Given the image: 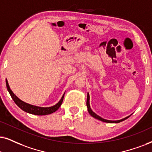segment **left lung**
Instances as JSON below:
<instances>
[{
    "instance_id": "obj_1",
    "label": "left lung",
    "mask_w": 152,
    "mask_h": 152,
    "mask_svg": "<svg viewBox=\"0 0 152 152\" xmlns=\"http://www.w3.org/2000/svg\"><path fill=\"white\" fill-rule=\"evenodd\" d=\"M89 100H90V96H89V94H88V97H87V102H86V104H87V107H88V112H89V114L91 115L92 116L94 117V118L98 119V120L99 121H102L103 122H106V123H116V124H117V123H119V122H121L123 121L126 120V119H127L128 117L129 116H127L126 117V118H123L121 119V120H118V121H109V120H107V119H104V118H102V117H100L99 116H98V115H97L95 114V112H93V111H92L91 108H90V102H89Z\"/></svg>"
}]
</instances>
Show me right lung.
<instances>
[{
	"label": "right lung",
	"mask_w": 152,
	"mask_h": 152,
	"mask_svg": "<svg viewBox=\"0 0 152 152\" xmlns=\"http://www.w3.org/2000/svg\"><path fill=\"white\" fill-rule=\"evenodd\" d=\"M6 86L7 88V90H8L10 95H11L12 98L15 104L18 106L21 109H22L23 111H26V112L29 113V114H34V115H38V116H42V115H48L50 114H52V113L56 111L57 109L59 108V107L62 104L63 102V98H64V95L62 96V99L59 100V102L55 105H54L53 107H36L34 106V105L29 104H27L24 102H23L18 98L16 95L13 93V92L11 90L10 88V86L8 85V82L6 80Z\"/></svg>",
	"instance_id": "1"
}]
</instances>
